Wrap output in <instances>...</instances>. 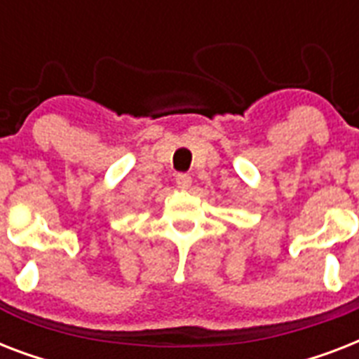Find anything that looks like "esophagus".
<instances>
[{
	"instance_id": "34e87169",
	"label": "esophagus",
	"mask_w": 359,
	"mask_h": 359,
	"mask_svg": "<svg viewBox=\"0 0 359 359\" xmlns=\"http://www.w3.org/2000/svg\"><path fill=\"white\" fill-rule=\"evenodd\" d=\"M177 186H179L180 190H188L191 186V177L186 173L177 175Z\"/></svg>"
}]
</instances>
